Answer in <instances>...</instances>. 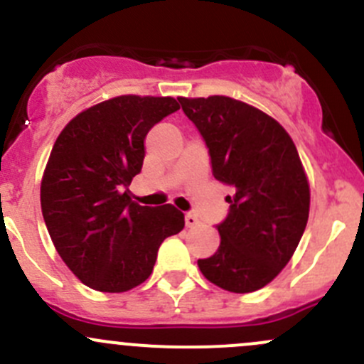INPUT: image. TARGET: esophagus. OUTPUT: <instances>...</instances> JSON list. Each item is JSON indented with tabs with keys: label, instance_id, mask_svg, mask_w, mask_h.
Masks as SVG:
<instances>
[{
	"label": "esophagus",
	"instance_id": "obj_1",
	"mask_svg": "<svg viewBox=\"0 0 364 364\" xmlns=\"http://www.w3.org/2000/svg\"><path fill=\"white\" fill-rule=\"evenodd\" d=\"M200 224L198 217L194 213H186V226L187 228H196Z\"/></svg>",
	"mask_w": 364,
	"mask_h": 364
}]
</instances>
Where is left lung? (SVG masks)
Segmentation results:
<instances>
[{
  "label": "left lung",
  "instance_id": "8db88e82",
  "mask_svg": "<svg viewBox=\"0 0 364 364\" xmlns=\"http://www.w3.org/2000/svg\"><path fill=\"white\" fill-rule=\"evenodd\" d=\"M203 136L212 173L233 189L220 245L198 259L205 279L230 293H252L289 263L306 228L310 187L294 141L256 107L228 96L178 98Z\"/></svg>",
  "mask_w": 364,
  "mask_h": 364
}]
</instances>
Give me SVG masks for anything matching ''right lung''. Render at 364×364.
<instances>
[{"mask_svg": "<svg viewBox=\"0 0 364 364\" xmlns=\"http://www.w3.org/2000/svg\"><path fill=\"white\" fill-rule=\"evenodd\" d=\"M178 108L170 96L101 101L71 119L52 147L40 187L43 219L61 259L91 289L140 286L163 240L183 230L181 210L141 207L127 189L151 127Z\"/></svg>", "mask_w": 364, "mask_h": 364, "instance_id": "add662e5", "label": "right lung"}]
</instances>
